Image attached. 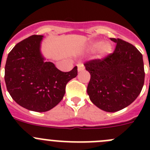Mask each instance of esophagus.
<instances>
[{"label": "esophagus", "instance_id": "obj_1", "mask_svg": "<svg viewBox=\"0 0 150 150\" xmlns=\"http://www.w3.org/2000/svg\"><path fill=\"white\" fill-rule=\"evenodd\" d=\"M84 66H83V64H77V70H78V72H80V71H84Z\"/></svg>", "mask_w": 150, "mask_h": 150}]
</instances>
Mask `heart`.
<instances>
[{"label":"heart","instance_id":"obj_1","mask_svg":"<svg viewBox=\"0 0 150 150\" xmlns=\"http://www.w3.org/2000/svg\"><path fill=\"white\" fill-rule=\"evenodd\" d=\"M90 49L91 50H95L98 49V55L100 58H104L110 54L112 51V46L108 42L103 43L102 41H95L90 45Z\"/></svg>","mask_w":150,"mask_h":150}]
</instances>
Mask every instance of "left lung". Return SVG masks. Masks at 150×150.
Returning a JSON list of instances; mask_svg holds the SVG:
<instances>
[{
	"label": "left lung",
	"instance_id": "left-lung-1",
	"mask_svg": "<svg viewBox=\"0 0 150 150\" xmlns=\"http://www.w3.org/2000/svg\"><path fill=\"white\" fill-rule=\"evenodd\" d=\"M112 53L84 64L91 75L87 87L91 101L106 112H116L137 98L144 83L143 55L135 46L121 39Z\"/></svg>",
	"mask_w": 150,
	"mask_h": 150
}]
</instances>
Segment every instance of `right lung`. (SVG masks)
<instances>
[{
    "label": "right lung",
    "instance_id": "add662e5",
    "mask_svg": "<svg viewBox=\"0 0 150 150\" xmlns=\"http://www.w3.org/2000/svg\"><path fill=\"white\" fill-rule=\"evenodd\" d=\"M43 36L32 35L17 43L8 54L4 79L12 98L35 112L52 109L62 100L67 83L77 76V67L62 72L45 61L40 44Z\"/></svg>",
    "mask_w": 150,
    "mask_h": 150
}]
</instances>
